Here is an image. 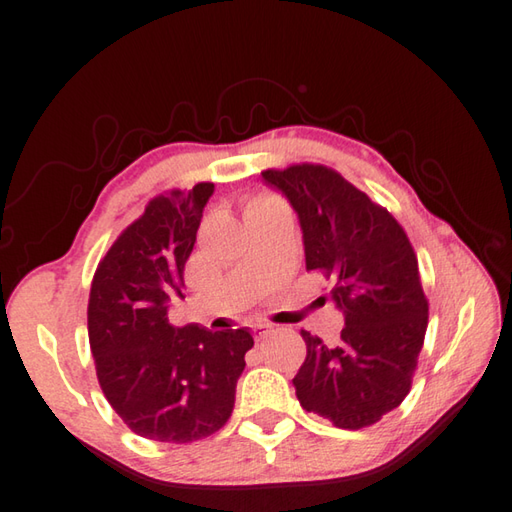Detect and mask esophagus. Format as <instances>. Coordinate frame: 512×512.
<instances>
[{
    "mask_svg": "<svg viewBox=\"0 0 512 512\" xmlns=\"http://www.w3.org/2000/svg\"><path fill=\"white\" fill-rule=\"evenodd\" d=\"M269 332H272V327H269V325H254V327H252V336H254L256 341L265 339V336H267Z\"/></svg>",
    "mask_w": 512,
    "mask_h": 512,
    "instance_id": "obj_1",
    "label": "esophagus"
}]
</instances>
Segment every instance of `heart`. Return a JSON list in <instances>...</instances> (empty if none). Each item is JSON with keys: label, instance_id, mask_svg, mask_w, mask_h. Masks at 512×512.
<instances>
[{"label": "heart", "instance_id": "obj_1", "mask_svg": "<svg viewBox=\"0 0 512 512\" xmlns=\"http://www.w3.org/2000/svg\"><path fill=\"white\" fill-rule=\"evenodd\" d=\"M274 205H278V200H276V198L260 196V198H254V200H249V202H247L245 214H256V211H260V209H267V207H274Z\"/></svg>", "mask_w": 512, "mask_h": 512}]
</instances>
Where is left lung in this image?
Segmentation results:
<instances>
[{"instance_id":"obj_1","label":"left lung","mask_w":512,"mask_h":512,"mask_svg":"<svg viewBox=\"0 0 512 512\" xmlns=\"http://www.w3.org/2000/svg\"><path fill=\"white\" fill-rule=\"evenodd\" d=\"M263 178L292 202L307 272L332 283L345 314L339 345L301 330L307 354L296 397L336 428H368L408 397L426 339L417 254L399 220L332 167L301 162L265 169Z\"/></svg>"}]
</instances>
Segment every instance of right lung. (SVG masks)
Listing matches in <instances>:
<instances>
[{"instance_id": "obj_1", "label": "right lung", "mask_w": 512, "mask_h": 512, "mask_svg": "<svg viewBox=\"0 0 512 512\" xmlns=\"http://www.w3.org/2000/svg\"><path fill=\"white\" fill-rule=\"evenodd\" d=\"M211 194L214 182H198L151 198L91 281L86 318L100 388L131 432L151 441L191 443L223 428L254 345L245 327L214 334L167 318Z\"/></svg>"}]
</instances>
